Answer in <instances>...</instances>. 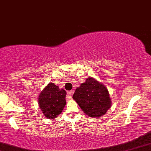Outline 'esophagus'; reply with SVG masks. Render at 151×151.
<instances>
[{"label": "esophagus", "mask_w": 151, "mask_h": 151, "mask_svg": "<svg viewBox=\"0 0 151 151\" xmlns=\"http://www.w3.org/2000/svg\"><path fill=\"white\" fill-rule=\"evenodd\" d=\"M67 93H68V98H71L72 96V94H73V93H74V90H70V91H68Z\"/></svg>", "instance_id": "1"}]
</instances>
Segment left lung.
<instances>
[{
	"mask_svg": "<svg viewBox=\"0 0 151 151\" xmlns=\"http://www.w3.org/2000/svg\"><path fill=\"white\" fill-rule=\"evenodd\" d=\"M79 107L90 117L103 116L111 107L108 89L92 77H89L76 89L72 96Z\"/></svg>",
	"mask_w": 151,
	"mask_h": 151,
	"instance_id": "left-lung-1",
	"label": "left lung"
}]
</instances>
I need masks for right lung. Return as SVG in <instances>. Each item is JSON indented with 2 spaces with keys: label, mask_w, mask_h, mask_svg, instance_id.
<instances>
[{
  "label": "right lung",
  "mask_w": 151,
  "mask_h": 151,
  "mask_svg": "<svg viewBox=\"0 0 151 151\" xmlns=\"http://www.w3.org/2000/svg\"><path fill=\"white\" fill-rule=\"evenodd\" d=\"M66 92L59 86L49 83L39 94V105L44 116L48 119H55L61 113L65 107Z\"/></svg>",
  "instance_id": "add662e5"
}]
</instances>
